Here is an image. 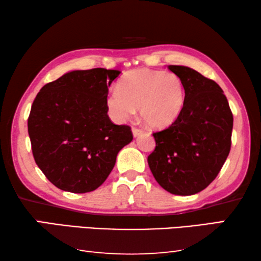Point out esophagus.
Instances as JSON below:
<instances>
[{"label": "esophagus", "mask_w": 261, "mask_h": 261, "mask_svg": "<svg viewBox=\"0 0 261 261\" xmlns=\"http://www.w3.org/2000/svg\"><path fill=\"white\" fill-rule=\"evenodd\" d=\"M143 130L141 129H138V127H132V134H134V137H137V136H139V135H141L143 134Z\"/></svg>", "instance_id": "esophagus-1"}]
</instances>
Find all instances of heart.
<instances>
[{"instance_id": "heart-1", "label": "heart", "mask_w": 261, "mask_h": 261, "mask_svg": "<svg viewBox=\"0 0 261 261\" xmlns=\"http://www.w3.org/2000/svg\"><path fill=\"white\" fill-rule=\"evenodd\" d=\"M185 102V86L178 74L171 71L136 69L126 72L107 96L114 120L132 117L136 107L149 127L162 129L179 116Z\"/></svg>"}]
</instances>
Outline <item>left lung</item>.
<instances>
[{
  "label": "left lung",
  "mask_w": 261,
  "mask_h": 261,
  "mask_svg": "<svg viewBox=\"0 0 261 261\" xmlns=\"http://www.w3.org/2000/svg\"><path fill=\"white\" fill-rule=\"evenodd\" d=\"M185 86L179 116L154 132L155 149L147 158L154 178L166 191L190 196L213 182L231 147L232 113L222 88L183 65H169Z\"/></svg>",
  "instance_id": "left-lung-1"
}]
</instances>
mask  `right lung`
<instances>
[{
	"mask_svg": "<svg viewBox=\"0 0 261 261\" xmlns=\"http://www.w3.org/2000/svg\"><path fill=\"white\" fill-rule=\"evenodd\" d=\"M121 71L74 70L48 83L35 96L28 121L35 163L63 191L98 189L131 143L129 125L108 116V87Z\"/></svg>",
	"mask_w": 261,
	"mask_h": 261,
	"instance_id": "add662e5",
	"label": "right lung"
}]
</instances>
